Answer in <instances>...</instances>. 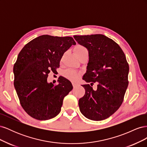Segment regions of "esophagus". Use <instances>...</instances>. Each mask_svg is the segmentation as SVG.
I'll use <instances>...</instances> for the list:
<instances>
[{"instance_id":"1","label":"esophagus","mask_w":147,"mask_h":147,"mask_svg":"<svg viewBox=\"0 0 147 147\" xmlns=\"http://www.w3.org/2000/svg\"><path fill=\"white\" fill-rule=\"evenodd\" d=\"M72 85H73V86L75 88V87H76V86H77L78 85V83H75V82H73L72 83Z\"/></svg>"}]
</instances>
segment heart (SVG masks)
I'll return each instance as SVG.
<instances>
[{
	"instance_id": "b5f03b06",
	"label": "heart",
	"mask_w": 147,
	"mask_h": 147,
	"mask_svg": "<svg viewBox=\"0 0 147 147\" xmlns=\"http://www.w3.org/2000/svg\"><path fill=\"white\" fill-rule=\"evenodd\" d=\"M75 52L78 57L84 54H85V53H88V51L87 49L82 45H77L76 48H75ZM64 74L66 78H67L70 80H76L78 77V75H80L78 72L71 69L66 70Z\"/></svg>"
}]
</instances>
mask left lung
I'll list each match as a JSON object with an SVG mask.
<instances>
[{"label":"left lung","instance_id":"1","mask_svg":"<svg viewBox=\"0 0 147 147\" xmlns=\"http://www.w3.org/2000/svg\"><path fill=\"white\" fill-rule=\"evenodd\" d=\"M78 44L86 48L89 61L83 80L98 82L94 90L83 84L85 94L79 99L80 110L93 121H101L113 115L121 106L128 86L129 65L121 48L102 34L74 35Z\"/></svg>","mask_w":147,"mask_h":147}]
</instances>
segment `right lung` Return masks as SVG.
Returning <instances> with one entry per match:
<instances>
[{"instance_id": "add662e5", "label": "right lung", "mask_w": 147, "mask_h": 147, "mask_svg": "<svg viewBox=\"0 0 147 147\" xmlns=\"http://www.w3.org/2000/svg\"><path fill=\"white\" fill-rule=\"evenodd\" d=\"M76 43L70 37L40 35L22 49L13 67L14 86L22 107L38 120L55 118L61 112L63 99L73 89L64 77L55 86L48 74L59 67L64 53Z\"/></svg>"}]
</instances>
